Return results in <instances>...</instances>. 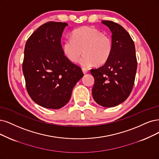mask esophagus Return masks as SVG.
<instances>
[{"mask_svg":"<svg viewBox=\"0 0 159 159\" xmlns=\"http://www.w3.org/2000/svg\"><path fill=\"white\" fill-rule=\"evenodd\" d=\"M83 73L85 75V74H86L87 73H88V70L86 69H84V68H83Z\"/></svg>","mask_w":159,"mask_h":159,"instance_id":"esophagus-1","label":"esophagus"}]
</instances>
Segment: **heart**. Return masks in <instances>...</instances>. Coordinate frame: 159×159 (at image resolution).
I'll return each instance as SVG.
<instances>
[{"label":"heart","instance_id":"b5f03b06","mask_svg":"<svg viewBox=\"0 0 159 159\" xmlns=\"http://www.w3.org/2000/svg\"><path fill=\"white\" fill-rule=\"evenodd\" d=\"M113 48V41L109 36L89 26L76 29L72 37L65 39L62 44L63 54L73 63L77 62L83 52L84 53L80 60L84 67L106 63L112 54Z\"/></svg>","mask_w":159,"mask_h":159}]
</instances>
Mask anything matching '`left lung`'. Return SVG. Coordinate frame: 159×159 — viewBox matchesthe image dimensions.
Masks as SVG:
<instances>
[{"label": "left lung", "instance_id": "obj_1", "mask_svg": "<svg viewBox=\"0 0 159 159\" xmlns=\"http://www.w3.org/2000/svg\"><path fill=\"white\" fill-rule=\"evenodd\" d=\"M102 22L112 32L113 48L106 63L90 70L94 77L92 96L98 104L111 107L130 96L136 77L137 59L134 43L125 29L111 21Z\"/></svg>", "mask_w": 159, "mask_h": 159}]
</instances>
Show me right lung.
Returning <instances> with one entry per match:
<instances>
[{
	"label": "right lung",
	"mask_w": 159,
	"mask_h": 159,
	"mask_svg": "<svg viewBox=\"0 0 159 159\" xmlns=\"http://www.w3.org/2000/svg\"><path fill=\"white\" fill-rule=\"evenodd\" d=\"M66 23L50 21L27 39L22 65L27 91L43 107L57 109L66 105L84 74L64 55L61 37Z\"/></svg>",
	"instance_id": "1"
}]
</instances>
